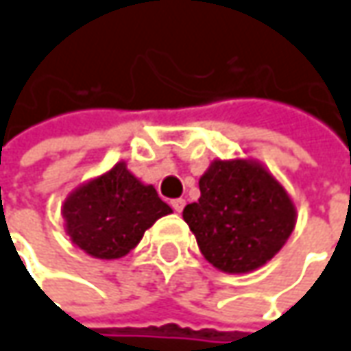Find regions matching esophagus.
<instances>
[{
    "label": "esophagus",
    "mask_w": 351,
    "mask_h": 351,
    "mask_svg": "<svg viewBox=\"0 0 351 351\" xmlns=\"http://www.w3.org/2000/svg\"><path fill=\"white\" fill-rule=\"evenodd\" d=\"M183 206H185V201H183V199H173V201H171V208H173L176 213H181Z\"/></svg>",
    "instance_id": "esophagus-1"
}]
</instances>
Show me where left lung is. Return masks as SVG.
Returning <instances> with one entry per match:
<instances>
[{"mask_svg": "<svg viewBox=\"0 0 351 351\" xmlns=\"http://www.w3.org/2000/svg\"><path fill=\"white\" fill-rule=\"evenodd\" d=\"M201 199L183 208L204 258L224 272H249L274 257L295 226V208L258 164L216 160L199 180Z\"/></svg>", "mask_w": 351, "mask_h": 351, "instance_id": "8db88e82", "label": "left lung"}]
</instances>
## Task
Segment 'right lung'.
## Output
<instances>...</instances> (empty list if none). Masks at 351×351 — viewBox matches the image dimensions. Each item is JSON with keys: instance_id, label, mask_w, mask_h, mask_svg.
<instances>
[{"instance_id": "obj_1", "label": "right lung", "mask_w": 351, "mask_h": 351, "mask_svg": "<svg viewBox=\"0 0 351 351\" xmlns=\"http://www.w3.org/2000/svg\"><path fill=\"white\" fill-rule=\"evenodd\" d=\"M171 208L152 185H143L123 164L79 187L63 203L67 234L98 258H119Z\"/></svg>"}]
</instances>
